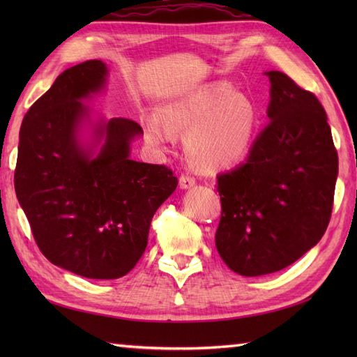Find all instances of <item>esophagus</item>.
<instances>
[{
  "label": "esophagus",
  "mask_w": 357,
  "mask_h": 357,
  "mask_svg": "<svg viewBox=\"0 0 357 357\" xmlns=\"http://www.w3.org/2000/svg\"><path fill=\"white\" fill-rule=\"evenodd\" d=\"M196 184V179L192 176V174H188V173H184V174H181V178H179V185H181V188H192L193 185Z\"/></svg>",
  "instance_id": "esophagus-1"
}]
</instances>
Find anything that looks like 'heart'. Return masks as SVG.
Listing matches in <instances>:
<instances>
[{"instance_id":"obj_1","label":"heart","mask_w":357,"mask_h":357,"mask_svg":"<svg viewBox=\"0 0 357 357\" xmlns=\"http://www.w3.org/2000/svg\"><path fill=\"white\" fill-rule=\"evenodd\" d=\"M252 101L227 82H208L169 102L161 115H150L146 130L155 146H169L174 133L188 132L185 146L202 170L227 169L244 158L255 138Z\"/></svg>"}]
</instances>
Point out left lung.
I'll use <instances>...</instances> for the list:
<instances>
[{
	"instance_id": "obj_1",
	"label": "left lung",
	"mask_w": 357,
	"mask_h": 357,
	"mask_svg": "<svg viewBox=\"0 0 357 357\" xmlns=\"http://www.w3.org/2000/svg\"><path fill=\"white\" fill-rule=\"evenodd\" d=\"M270 79V124L247 161L218 174L222 213L216 248L241 276L282 270L327 230L339 161L319 100L285 73Z\"/></svg>"
}]
</instances>
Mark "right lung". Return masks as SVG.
Listing matches in <instances>:
<instances>
[{
	"instance_id": "right-lung-1",
	"label": "right lung",
	"mask_w": 357,
	"mask_h": 357,
	"mask_svg": "<svg viewBox=\"0 0 357 357\" xmlns=\"http://www.w3.org/2000/svg\"><path fill=\"white\" fill-rule=\"evenodd\" d=\"M100 59L64 70L26 113L20 130L15 192L47 259L89 279L127 275L147 247L150 222L178 185L165 165L130 159L138 123H92L84 100L107 81ZM93 126V141L79 133Z\"/></svg>"
}]
</instances>
